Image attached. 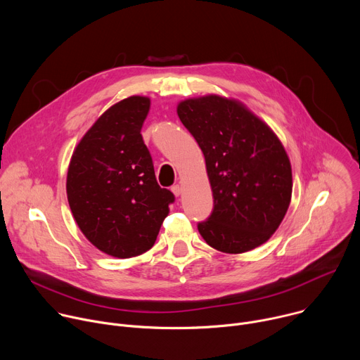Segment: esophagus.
Wrapping results in <instances>:
<instances>
[{
	"mask_svg": "<svg viewBox=\"0 0 360 360\" xmlns=\"http://www.w3.org/2000/svg\"><path fill=\"white\" fill-rule=\"evenodd\" d=\"M171 191L174 192L175 196H179V195L182 193V186H181V185H174V186L171 188Z\"/></svg>",
	"mask_w": 360,
	"mask_h": 360,
	"instance_id": "esophagus-1",
	"label": "esophagus"
}]
</instances>
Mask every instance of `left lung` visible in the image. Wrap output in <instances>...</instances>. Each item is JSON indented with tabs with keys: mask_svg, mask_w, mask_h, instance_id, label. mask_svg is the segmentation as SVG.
I'll use <instances>...</instances> for the list:
<instances>
[{
	"mask_svg": "<svg viewBox=\"0 0 360 360\" xmlns=\"http://www.w3.org/2000/svg\"><path fill=\"white\" fill-rule=\"evenodd\" d=\"M178 117L203 152L214 210L198 231L225 253L265 243L292 196V168L274 131L240 102L207 95L179 102Z\"/></svg>",
	"mask_w": 360,
	"mask_h": 360,
	"instance_id": "obj_1",
	"label": "left lung"
}]
</instances>
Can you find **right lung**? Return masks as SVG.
<instances>
[{"label":"right lung","mask_w":360,"mask_h":360,"mask_svg":"<svg viewBox=\"0 0 360 360\" xmlns=\"http://www.w3.org/2000/svg\"><path fill=\"white\" fill-rule=\"evenodd\" d=\"M149 107V98L135 95L107 110L77 145L67 175L79 229L99 250L121 259L153 246L175 200L158 185L141 135Z\"/></svg>","instance_id":"obj_1"}]
</instances>
